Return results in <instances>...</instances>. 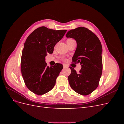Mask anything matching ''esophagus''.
I'll return each instance as SVG.
<instances>
[{"mask_svg":"<svg viewBox=\"0 0 124 124\" xmlns=\"http://www.w3.org/2000/svg\"><path fill=\"white\" fill-rule=\"evenodd\" d=\"M63 68H68V66L65 65V64H63Z\"/></svg>","mask_w":124,"mask_h":124,"instance_id":"34e87169","label":"esophagus"}]
</instances>
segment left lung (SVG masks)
<instances>
[{"label": "left lung", "instance_id": "1", "mask_svg": "<svg viewBox=\"0 0 124 124\" xmlns=\"http://www.w3.org/2000/svg\"><path fill=\"white\" fill-rule=\"evenodd\" d=\"M66 37L73 38L77 47L72 57L74 62H80L79 73L70 67L69 83L74 91L86 96L97 88L102 72V46L97 36L87 28L79 27L67 33Z\"/></svg>", "mask_w": 124, "mask_h": 124}]
</instances>
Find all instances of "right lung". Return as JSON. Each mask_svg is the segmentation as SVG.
Here are the masks:
<instances>
[{
    "label": "right lung",
    "instance_id": "right-lung-1",
    "mask_svg": "<svg viewBox=\"0 0 124 124\" xmlns=\"http://www.w3.org/2000/svg\"><path fill=\"white\" fill-rule=\"evenodd\" d=\"M66 31L42 26L31 32L25 41L21 61L22 74L26 86L36 95L44 94L55 85L62 65L56 63L54 66L48 67L45 57L47 53H53L55 44Z\"/></svg>",
    "mask_w": 124,
    "mask_h": 124
}]
</instances>
